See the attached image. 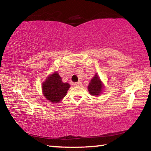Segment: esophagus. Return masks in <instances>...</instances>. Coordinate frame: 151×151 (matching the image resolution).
<instances>
[{"label": "esophagus", "instance_id": "esophagus-1", "mask_svg": "<svg viewBox=\"0 0 151 151\" xmlns=\"http://www.w3.org/2000/svg\"><path fill=\"white\" fill-rule=\"evenodd\" d=\"M81 84H82L81 82L78 81V82H77V83H75V84H74V86H81Z\"/></svg>", "mask_w": 151, "mask_h": 151}]
</instances>
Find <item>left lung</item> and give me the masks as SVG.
Masks as SVG:
<instances>
[{"label":"left lung","mask_w":151,"mask_h":151,"mask_svg":"<svg viewBox=\"0 0 151 151\" xmlns=\"http://www.w3.org/2000/svg\"><path fill=\"white\" fill-rule=\"evenodd\" d=\"M103 83L101 81L100 78L98 75H94V77L91 79V81L88 86V90L89 93L93 96H99L101 94L102 91H103Z\"/></svg>","instance_id":"left-lung-1"}]
</instances>
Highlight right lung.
Segmentation results:
<instances>
[{"instance_id": "obj_1", "label": "right lung", "mask_w": 151, "mask_h": 151, "mask_svg": "<svg viewBox=\"0 0 151 151\" xmlns=\"http://www.w3.org/2000/svg\"><path fill=\"white\" fill-rule=\"evenodd\" d=\"M42 86L44 96L53 103H58L62 100L70 88L69 84L63 83L62 78L57 72L48 76Z\"/></svg>"}]
</instances>
